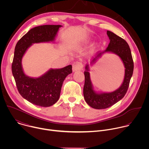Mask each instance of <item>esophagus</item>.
Masks as SVG:
<instances>
[{"instance_id":"1","label":"esophagus","mask_w":149,"mask_h":149,"mask_svg":"<svg viewBox=\"0 0 149 149\" xmlns=\"http://www.w3.org/2000/svg\"><path fill=\"white\" fill-rule=\"evenodd\" d=\"M82 68H83V65L82 64V63H81L79 62H76L73 64L72 71H73V72L80 71L82 69Z\"/></svg>"}]
</instances>
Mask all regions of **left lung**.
<instances>
[{"instance_id":"8db88e82","label":"left lung","mask_w":149,"mask_h":149,"mask_svg":"<svg viewBox=\"0 0 149 149\" xmlns=\"http://www.w3.org/2000/svg\"><path fill=\"white\" fill-rule=\"evenodd\" d=\"M107 34L110 43L106 49L99 54L86 65L84 72L85 84L83 94L86 102L95 109H107L120 101L128 90L130 79L133 75L134 63L130 48L127 42L113 32L107 31ZM105 53H111L117 55L123 62L125 68V77L120 87L112 92H97L95 91L90 78L89 66H92L98 58Z\"/></svg>"}]
</instances>
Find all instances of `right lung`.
<instances>
[{"label": "right lung", "instance_id": "1", "mask_svg": "<svg viewBox=\"0 0 149 149\" xmlns=\"http://www.w3.org/2000/svg\"><path fill=\"white\" fill-rule=\"evenodd\" d=\"M62 26L47 25L35 27L21 38L15 47L12 71L18 91L24 98L40 107H50L58 101L63 81L72 73V65L51 68L39 77L34 78L25 74L22 58L33 44L55 42Z\"/></svg>", "mask_w": 149, "mask_h": 149}]
</instances>
